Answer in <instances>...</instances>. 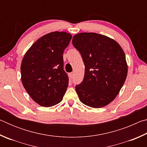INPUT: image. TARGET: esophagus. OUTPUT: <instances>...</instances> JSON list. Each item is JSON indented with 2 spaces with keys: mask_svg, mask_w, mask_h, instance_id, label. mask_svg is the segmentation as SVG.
Wrapping results in <instances>:
<instances>
[{
  "mask_svg": "<svg viewBox=\"0 0 147 147\" xmlns=\"http://www.w3.org/2000/svg\"><path fill=\"white\" fill-rule=\"evenodd\" d=\"M69 76H70L71 78H73V76H74V73H71L69 74Z\"/></svg>",
  "mask_w": 147,
  "mask_h": 147,
  "instance_id": "34e87169",
  "label": "esophagus"
}]
</instances>
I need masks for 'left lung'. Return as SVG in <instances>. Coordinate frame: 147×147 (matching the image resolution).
<instances>
[{"instance_id":"8db88e82","label":"left lung","mask_w":147,"mask_h":147,"mask_svg":"<svg viewBox=\"0 0 147 147\" xmlns=\"http://www.w3.org/2000/svg\"><path fill=\"white\" fill-rule=\"evenodd\" d=\"M72 42L85 65L83 80L75 87L80 100L91 108L108 105L119 94L127 76L123 50L113 39L91 32L76 34Z\"/></svg>"}]
</instances>
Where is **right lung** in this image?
Listing matches in <instances>:
<instances>
[{"label": "right lung", "mask_w": 147, "mask_h": 147, "mask_svg": "<svg viewBox=\"0 0 147 147\" xmlns=\"http://www.w3.org/2000/svg\"><path fill=\"white\" fill-rule=\"evenodd\" d=\"M71 38L67 32H51L35 42L24 56L22 83L31 98L41 106H53L63 99L69 85L63 54Z\"/></svg>", "instance_id": "add662e5"}]
</instances>
